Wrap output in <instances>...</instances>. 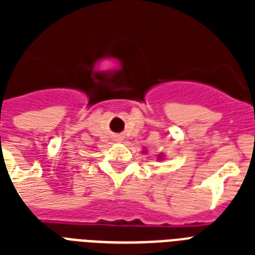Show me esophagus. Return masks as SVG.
<instances>
[{
    "label": "esophagus",
    "mask_w": 255,
    "mask_h": 255,
    "mask_svg": "<svg viewBox=\"0 0 255 255\" xmlns=\"http://www.w3.org/2000/svg\"><path fill=\"white\" fill-rule=\"evenodd\" d=\"M120 139H122V137H116V140H120Z\"/></svg>",
    "instance_id": "34e87169"
}]
</instances>
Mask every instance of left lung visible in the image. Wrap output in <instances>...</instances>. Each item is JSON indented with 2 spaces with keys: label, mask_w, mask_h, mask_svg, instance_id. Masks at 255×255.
I'll use <instances>...</instances> for the list:
<instances>
[{
  "label": "left lung",
  "mask_w": 255,
  "mask_h": 255,
  "mask_svg": "<svg viewBox=\"0 0 255 255\" xmlns=\"http://www.w3.org/2000/svg\"><path fill=\"white\" fill-rule=\"evenodd\" d=\"M159 157H161V155H160V156H159Z\"/></svg>",
  "instance_id": "1"
}]
</instances>
